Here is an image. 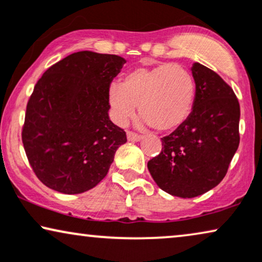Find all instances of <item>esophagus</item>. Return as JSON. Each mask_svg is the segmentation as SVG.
Segmentation results:
<instances>
[{
    "label": "esophagus",
    "mask_w": 262,
    "mask_h": 262,
    "mask_svg": "<svg viewBox=\"0 0 262 262\" xmlns=\"http://www.w3.org/2000/svg\"><path fill=\"white\" fill-rule=\"evenodd\" d=\"M127 139H128V141L137 142V141L141 140V137H140V135L133 133V132H127Z\"/></svg>",
    "instance_id": "esophagus-1"
}]
</instances>
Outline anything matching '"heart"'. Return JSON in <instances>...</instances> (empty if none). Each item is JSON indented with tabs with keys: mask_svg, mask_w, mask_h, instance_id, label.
<instances>
[{
	"mask_svg": "<svg viewBox=\"0 0 262 262\" xmlns=\"http://www.w3.org/2000/svg\"><path fill=\"white\" fill-rule=\"evenodd\" d=\"M195 98V82L187 69L162 63L128 72L121 85L109 89V103L115 122L123 124L138 111L140 125L159 132L173 130L189 116Z\"/></svg>",
	"mask_w": 262,
	"mask_h": 262,
	"instance_id": "heart-1",
	"label": "heart"
}]
</instances>
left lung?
I'll list each match as a JSON object with an SVG mask.
<instances>
[{"mask_svg":"<svg viewBox=\"0 0 262 262\" xmlns=\"http://www.w3.org/2000/svg\"><path fill=\"white\" fill-rule=\"evenodd\" d=\"M195 98L191 113L162 138V152L147 163L160 189L195 198L224 179L239 145V103L231 87L198 62L191 67Z\"/></svg>","mask_w":262,"mask_h":262,"instance_id":"1","label":"left lung"}]
</instances>
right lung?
I'll use <instances>...</instances> for the list:
<instances>
[{
  "instance_id": "add662e5",
  "label": "right lung",
  "mask_w": 262,
  "mask_h": 262,
  "mask_svg": "<svg viewBox=\"0 0 262 262\" xmlns=\"http://www.w3.org/2000/svg\"><path fill=\"white\" fill-rule=\"evenodd\" d=\"M125 63L117 55L79 51L51 66L26 107L23 144L34 173L63 194L96 187L125 132L110 121L109 89Z\"/></svg>"
}]
</instances>
